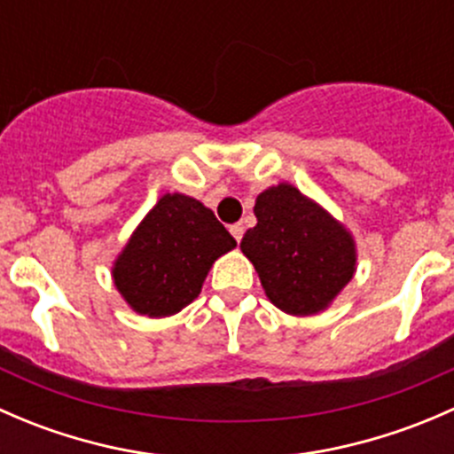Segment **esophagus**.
Returning <instances> with one entry per match:
<instances>
[{"instance_id":"1","label":"esophagus","mask_w":454,"mask_h":454,"mask_svg":"<svg viewBox=\"0 0 454 454\" xmlns=\"http://www.w3.org/2000/svg\"><path fill=\"white\" fill-rule=\"evenodd\" d=\"M231 235L235 237L237 241H241V237H244V223H232V226H231Z\"/></svg>"}]
</instances>
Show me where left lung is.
Segmentation results:
<instances>
[{
    "label": "left lung",
    "instance_id": "obj_1",
    "mask_svg": "<svg viewBox=\"0 0 454 454\" xmlns=\"http://www.w3.org/2000/svg\"><path fill=\"white\" fill-rule=\"evenodd\" d=\"M254 215L239 248L270 303L292 316L325 312L356 274L354 235L287 182L256 195Z\"/></svg>",
    "mask_w": 454,
    "mask_h": 454
}]
</instances>
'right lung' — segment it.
Masks as SVG:
<instances>
[{
	"label": "right lung",
	"instance_id": "add662e5",
	"mask_svg": "<svg viewBox=\"0 0 454 454\" xmlns=\"http://www.w3.org/2000/svg\"><path fill=\"white\" fill-rule=\"evenodd\" d=\"M235 246L200 200L164 193L114 261V286L136 314L173 316L198 299L208 270Z\"/></svg>",
	"mask_w": 454,
	"mask_h": 454
}]
</instances>
